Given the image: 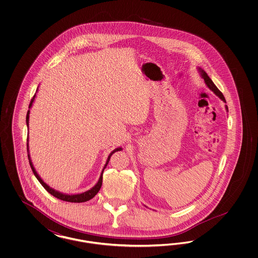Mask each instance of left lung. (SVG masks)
<instances>
[{"label":"left lung","instance_id":"obj_1","mask_svg":"<svg viewBox=\"0 0 258 258\" xmlns=\"http://www.w3.org/2000/svg\"><path fill=\"white\" fill-rule=\"evenodd\" d=\"M197 70H198V72H199V74H200V76L204 79V82H205V84H206V86L208 87L209 89L217 96V97H219V98H221V100L223 101V102H225L226 103V100H225V98L223 97V95L221 94V91L216 87V85L214 84V82L211 80V78L209 77L208 74H206V72L204 71V70H202L201 68H197ZM225 109L226 111L228 112V107H227V105H225ZM145 206V205H144ZM146 207V206H145Z\"/></svg>","mask_w":258,"mask_h":258}]
</instances>
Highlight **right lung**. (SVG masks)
<instances>
[{
  "instance_id": "obj_1",
  "label": "right lung",
  "mask_w": 258,
  "mask_h": 258,
  "mask_svg": "<svg viewBox=\"0 0 258 258\" xmlns=\"http://www.w3.org/2000/svg\"><path fill=\"white\" fill-rule=\"evenodd\" d=\"M37 91H38V88L37 89ZM37 97V94H35V96H34V98H32V100H31V102H30V105H29V110L27 112V116H26V123H27V127L29 128V117H30V109L32 108V106H33V103H34V101H35V98ZM122 150V148H116L115 150H113L112 152H111L110 154H109V156H108V158H107V160H106V162H105V164H104V166H103V169H102V171L100 173V176H99V179H98V183L95 184L92 188H90V189H88L86 191H84V192H81V194H72V195H69V194H63V192H61V191H59V190H56V189H54V188H52L50 185L46 184L41 178H40V176L38 175V173H37V170H36V168H35V166H34V164H33V161L31 160V156H30V152H29V135H28V138H27V151H28V159H29V162H30V165H31V168H32V170L34 172V174H35V176H36V178H37V180H38V182L41 184V185L49 192L50 195H52L53 197H57V198H59V199H61L62 201H68V202H74V203H81V202H86L88 200H90V199H92L93 197H95L97 194L98 192V190L100 189V187H101V184H102V174H103V171H104V168L107 166V164H108V162H109V160H110L111 156L115 153V152H118V151H121Z\"/></svg>"
}]
</instances>
